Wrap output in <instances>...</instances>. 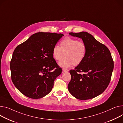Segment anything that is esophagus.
Segmentation results:
<instances>
[{
    "instance_id": "34e87169",
    "label": "esophagus",
    "mask_w": 123,
    "mask_h": 123,
    "mask_svg": "<svg viewBox=\"0 0 123 123\" xmlns=\"http://www.w3.org/2000/svg\"><path fill=\"white\" fill-rule=\"evenodd\" d=\"M62 71H63V72H68L69 71V70L68 69H65V68H63L62 69Z\"/></svg>"
}]
</instances>
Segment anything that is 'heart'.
Returning <instances> with one entry per match:
<instances>
[{"label":"heart","instance_id":"b5f03b06","mask_svg":"<svg viewBox=\"0 0 123 123\" xmlns=\"http://www.w3.org/2000/svg\"><path fill=\"white\" fill-rule=\"evenodd\" d=\"M86 53V44L70 37L63 39L60 42V47L55 45L52 52L53 58L57 61L61 60L65 54V57L59 63V66L64 68H69L73 65H80L85 59Z\"/></svg>","mask_w":123,"mask_h":123}]
</instances>
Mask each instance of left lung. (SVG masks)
I'll use <instances>...</instances> for the list:
<instances>
[{
	"label": "left lung",
	"mask_w": 123,
	"mask_h": 123,
	"mask_svg": "<svg viewBox=\"0 0 123 123\" xmlns=\"http://www.w3.org/2000/svg\"><path fill=\"white\" fill-rule=\"evenodd\" d=\"M69 34L82 39L86 46V53L84 61L70 71L71 80L68 90L78 99L93 98L101 94L110 81L114 68L111 53L105 45L87 32Z\"/></svg>",
	"instance_id": "1"
}]
</instances>
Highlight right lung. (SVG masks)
<instances>
[{
    "mask_svg": "<svg viewBox=\"0 0 123 123\" xmlns=\"http://www.w3.org/2000/svg\"><path fill=\"white\" fill-rule=\"evenodd\" d=\"M62 34L39 32L16 47L10 62L11 79L24 95L38 99L49 93L62 73L52 52Z\"/></svg>",
    "mask_w": 123,
    "mask_h": 123,
    "instance_id": "right-lung-1",
    "label": "right lung"
}]
</instances>
